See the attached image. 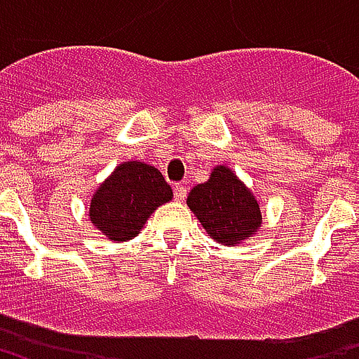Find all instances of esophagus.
<instances>
[{
    "mask_svg": "<svg viewBox=\"0 0 359 359\" xmlns=\"http://www.w3.org/2000/svg\"><path fill=\"white\" fill-rule=\"evenodd\" d=\"M172 192H175V200H179V202H182L184 198H187V187L184 184H175L172 187Z\"/></svg>",
    "mask_w": 359,
    "mask_h": 359,
    "instance_id": "esophagus-1",
    "label": "esophagus"
}]
</instances>
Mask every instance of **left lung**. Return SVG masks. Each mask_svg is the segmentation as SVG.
<instances>
[{"label": "left lung", "mask_w": 359, "mask_h": 359, "mask_svg": "<svg viewBox=\"0 0 359 359\" xmlns=\"http://www.w3.org/2000/svg\"><path fill=\"white\" fill-rule=\"evenodd\" d=\"M187 203L208 234L221 244H238L262 225L256 198L226 167H215L208 182L192 188Z\"/></svg>", "instance_id": "8db88e82"}]
</instances>
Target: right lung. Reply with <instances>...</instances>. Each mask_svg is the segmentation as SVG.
<instances>
[{"mask_svg":"<svg viewBox=\"0 0 359 359\" xmlns=\"http://www.w3.org/2000/svg\"><path fill=\"white\" fill-rule=\"evenodd\" d=\"M171 196V187L156 167L126 161L97 188L90 203V221L111 241H130Z\"/></svg>","mask_w":359,"mask_h":359,"instance_id":"1","label":"right lung"}]
</instances>
